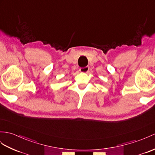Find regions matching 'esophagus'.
Segmentation results:
<instances>
[{
  "label": "esophagus",
  "instance_id": "34e87169",
  "mask_svg": "<svg viewBox=\"0 0 155 155\" xmlns=\"http://www.w3.org/2000/svg\"><path fill=\"white\" fill-rule=\"evenodd\" d=\"M89 70V66H85L84 68H80V71L81 72H84V73H86Z\"/></svg>",
  "mask_w": 155,
  "mask_h": 155
}]
</instances>
